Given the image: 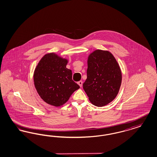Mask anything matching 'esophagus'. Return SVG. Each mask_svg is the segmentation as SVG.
Here are the masks:
<instances>
[{"instance_id":"34e87169","label":"esophagus","mask_w":157,"mask_h":157,"mask_svg":"<svg viewBox=\"0 0 157 157\" xmlns=\"http://www.w3.org/2000/svg\"><path fill=\"white\" fill-rule=\"evenodd\" d=\"M82 83H83V82L81 81H79V82H78V84L80 86V87H82Z\"/></svg>"}]
</instances>
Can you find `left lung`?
<instances>
[{"label": "left lung", "mask_w": 157, "mask_h": 157, "mask_svg": "<svg viewBox=\"0 0 157 157\" xmlns=\"http://www.w3.org/2000/svg\"><path fill=\"white\" fill-rule=\"evenodd\" d=\"M121 82L119 64L111 53L97 49L90 54L83 88L92 104L101 107L112 102L118 94Z\"/></svg>", "instance_id": "8db88e82"}]
</instances>
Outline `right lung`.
<instances>
[{
    "label": "right lung",
    "mask_w": 157,
    "mask_h": 157,
    "mask_svg": "<svg viewBox=\"0 0 157 157\" xmlns=\"http://www.w3.org/2000/svg\"><path fill=\"white\" fill-rule=\"evenodd\" d=\"M67 60L55 53L45 55L35 69L33 81L40 98L48 104L60 106L65 104L80 86L72 79Z\"/></svg>",
    "instance_id": "right-lung-1"
}]
</instances>
